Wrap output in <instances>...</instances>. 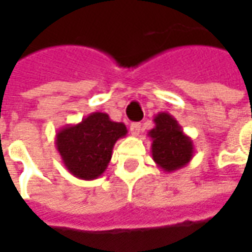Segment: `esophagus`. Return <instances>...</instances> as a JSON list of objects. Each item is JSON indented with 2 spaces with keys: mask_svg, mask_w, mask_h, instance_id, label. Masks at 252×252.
<instances>
[{
  "mask_svg": "<svg viewBox=\"0 0 252 252\" xmlns=\"http://www.w3.org/2000/svg\"><path fill=\"white\" fill-rule=\"evenodd\" d=\"M129 129H131V133L133 136H139V133L142 131V126H140L139 123H132Z\"/></svg>",
  "mask_w": 252,
  "mask_h": 252,
  "instance_id": "esophagus-1",
  "label": "esophagus"
}]
</instances>
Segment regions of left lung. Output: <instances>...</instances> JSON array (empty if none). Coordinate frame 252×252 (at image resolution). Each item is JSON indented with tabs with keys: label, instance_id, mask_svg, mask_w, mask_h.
<instances>
[{
	"label": "left lung",
	"instance_id": "obj_1",
	"mask_svg": "<svg viewBox=\"0 0 252 252\" xmlns=\"http://www.w3.org/2000/svg\"><path fill=\"white\" fill-rule=\"evenodd\" d=\"M154 126L148 132L151 137V154L154 162L166 173H173L185 167L193 159V140L182 131L180 123L166 112L154 117Z\"/></svg>",
	"mask_w": 252,
	"mask_h": 252
}]
</instances>
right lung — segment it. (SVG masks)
I'll return each instance as SVG.
<instances>
[{"instance_id": "right-lung-1", "label": "right lung", "mask_w": 252, "mask_h": 252, "mask_svg": "<svg viewBox=\"0 0 252 252\" xmlns=\"http://www.w3.org/2000/svg\"><path fill=\"white\" fill-rule=\"evenodd\" d=\"M126 132L124 123L112 121L109 115L102 112H93L81 123L61 128L55 146L70 174L93 181L104 174L116 142Z\"/></svg>"}]
</instances>
